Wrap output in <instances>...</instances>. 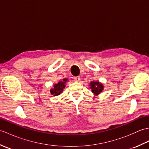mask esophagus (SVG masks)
Returning a JSON list of instances; mask_svg holds the SVG:
<instances>
[{
	"mask_svg": "<svg viewBox=\"0 0 149 149\" xmlns=\"http://www.w3.org/2000/svg\"><path fill=\"white\" fill-rule=\"evenodd\" d=\"M80 80V77L79 76H75L74 77V81L75 82H78Z\"/></svg>",
	"mask_w": 149,
	"mask_h": 149,
	"instance_id": "34e87169",
	"label": "esophagus"
}]
</instances>
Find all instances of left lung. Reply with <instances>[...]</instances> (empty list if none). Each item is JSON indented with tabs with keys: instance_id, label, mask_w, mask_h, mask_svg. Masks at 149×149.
<instances>
[{
	"instance_id": "left-lung-1",
	"label": "left lung",
	"mask_w": 149,
	"mask_h": 149,
	"mask_svg": "<svg viewBox=\"0 0 149 149\" xmlns=\"http://www.w3.org/2000/svg\"><path fill=\"white\" fill-rule=\"evenodd\" d=\"M90 85L91 91L95 94V95H98L104 90L103 84L100 83L99 81H91Z\"/></svg>"
}]
</instances>
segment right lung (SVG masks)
I'll use <instances>...</instances> for the list:
<instances>
[{
	"mask_svg": "<svg viewBox=\"0 0 149 149\" xmlns=\"http://www.w3.org/2000/svg\"><path fill=\"white\" fill-rule=\"evenodd\" d=\"M66 81H67V79H63V81H59L57 84H55L54 85V88L50 91V93L54 96L60 95V93L63 91V89L65 88V83Z\"/></svg>",
	"mask_w": 149,
	"mask_h": 149,
	"instance_id": "add662e5",
	"label": "right lung"
}]
</instances>
